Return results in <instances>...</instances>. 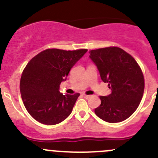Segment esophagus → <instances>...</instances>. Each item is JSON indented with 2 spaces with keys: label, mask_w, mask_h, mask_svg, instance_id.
<instances>
[{
  "label": "esophagus",
  "mask_w": 158,
  "mask_h": 158,
  "mask_svg": "<svg viewBox=\"0 0 158 158\" xmlns=\"http://www.w3.org/2000/svg\"><path fill=\"white\" fill-rule=\"evenodd\" d=\"M83 97L85 98V99H88V98H90V95H83Z\"/></svg>",
  "instance_id": "1"
}]
</instances>
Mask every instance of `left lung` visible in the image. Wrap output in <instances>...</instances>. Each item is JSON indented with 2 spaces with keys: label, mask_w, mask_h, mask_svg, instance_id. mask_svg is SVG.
<instances>
[{
  "label": "left lung",
  "mask_w": 158,
  "mask_h": 158,
  "mask_svg": "<svg viewBox=\"0 0 158 158\" xmlns=\"http://www.w3.org/2000/svg\"><path fill=\"white\" fill-rule=\"evenodd\" d=\"M102 80L109 83L111 93L100 96L101 105L95 109L98 118L116 123L130 117L138 109L144 89L142 71L135 59L119 47L89 51Z\"/></svg>",
  "instance_id": "8db88e82"
}]
</instances>
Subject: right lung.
<instances>
[{
	"label": "right lung",
	"instance_id": "right-lung-1",
	"mask_svg": "<svg viewBox=\"0 0 158 158\" xmlns=\"http://www.w3.org/2000/svg\"><path fill=\"white\" fill-rule=\"evenodd\" d=\"M87 51L48 49L27 63L22 73L20 90L25 108L35 120L44 125H56L71 114L79 94L63 95L60 85Z\"/></svg>",
	"mask_w": 158,
	"mask_h": 158
}]
</instances>
